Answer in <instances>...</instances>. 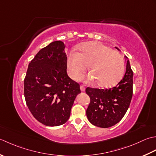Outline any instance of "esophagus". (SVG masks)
I'll list each match as a JSON object with an SVG mask.
<instances>
[{
	"mask_svg": "<svg viewBox=\"0 0 156 156\" xmlns=\"http://www.w3.org/2000/svg\"><path fill=\"white\" fill-rule=\"evenodd\" d=\"M80 90L81 91H85V87L83 85H80Z\"/></svg>",
	"mask_w": 156,
	"mask_h": 156,
	"instance_id": "34e87169",
	"label": "esophagus"
}]
</instances>
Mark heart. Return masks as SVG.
<instances>
[{
	"label": "heart",
	"instance_id": "b5f03b06",
	"mask_svg": "<svg viewBox=\"0 0 156 156\" xmlns=\"http://www.w3.org/2000/svg\"><path fill=\"white\" fill-rule=\"evenodd\" d=\"M69 73L73 79H77L87 68L90 73L82 75L80 79L91 81L101 87L115 85L122 78L125 62L120 54L98 42H90L83 45L79 52L72 51L67 58Z\"/></svg>",
	"mask_w": 156,
	"mask_h": 156
}]
</instances>
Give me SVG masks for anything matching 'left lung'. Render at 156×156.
<instances>
[{"instance_id":"left-lung-1","label":"left lung","mask_w":156,"mask_h":156,"mask_svg":"<svg viewBox=\"0 0 156 156\" xmlns=\"http://www.w3.org/2000/svg\"><path fill=\"white\" fill-rule=\"evenodd\" d=\"M125 57L127 59L125 74L115 87L85 90L90 98L86 114L92 125L101 128L112 126L120 121L129 108L133 96V73L128 58Z\"/></svg>"}]
</instances>
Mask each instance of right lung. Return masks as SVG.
I'll return each instance as SVG.
<instances>
[{"mask_svg": "<svg viewBox=\"0 0 156 156\" xmlns=\"http://www.w3.org/2000/svg\"><path fill=\"white\" fill-rule=\"evenodd\" d=\"M65 44L55 41L41 49L28 66L24 79V96L34 117L43 125L56 126L70 117L78 83L67 73Z\"/></svg>", "mask_w": 156, "mask_h": 156, "instance_id": "right-lung-1", "label": "right lung"}]
</instances>
